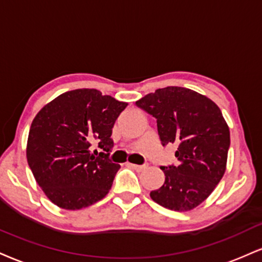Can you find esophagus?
<instances>
[{
	"label": "esophagus",
	"instance_id": "34e87169",
	"mask_svg": "<svg viewBox=\"0 0 262 262\" xmlns=\"http://www.w3.org/2000/svg\"><path fill=\"white\" fill-rule=\"evenodd\" d=\"M129 166L132 167V168H134V169H137V171H143V169H145L146 168V165H135V163H128Z\"/></svg>",
	"mask_w": 262,
	"mask_h": 262
}]
</instances>
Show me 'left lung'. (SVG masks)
Masks as SVG:
<instances>
[{"mask_svg": "<svg viewBox=\"0 0 262 262\" xmlns=\"http://www.w3.org/2000/svg\"><path fill=\"white\" fill-rule=\"evenodd\" d=\"M156 118L160 140L177 144V165L161 166L162 187L150 193L166 209L189 211L212 193L226 171L229 128L209 97L181 86H167L135 102Z\"/></svg>", "mask_w": 262, "mask_h": 262, "instance_id": "obj_1", "label": "left lung"}]
</instances>
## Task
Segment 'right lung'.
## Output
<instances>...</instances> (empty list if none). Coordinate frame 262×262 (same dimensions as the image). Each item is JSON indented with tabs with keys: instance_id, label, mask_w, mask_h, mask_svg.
I'll return each instance as SVG.
<instances>
[{
	"instance_id": "right-lung-1",
	"label": "right lung",
	"mask_w": 262,
	"mask_h": 262,
	"mask_svg": "<svg viewBox=\"0 0 262 262\" xmlns=\"http://www.w3.org/2000/svg\"><path fill=\"white\" fill-rule=\"evenodd\" d=\"M127 106L96 89H77L40 110L29 130L27 160L53 204L80 210L106 196L121 168L110 160L112 128ZM93 143L101 153L92 151Z\"/></svg>"
}]
</instances>
